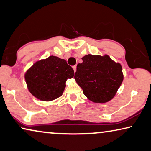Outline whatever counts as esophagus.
Returning <instances> with one entry per match:
<instances>
[{
	"instance_id": "esophagus-1",
	"label": "esophagus",
	"mask_w": 151,
	"mask_h": 151,
	"mask_svg": "<svg viewBox=\"0 0 151 151\" xmlns=\"http://www.w3.org/2000/svg\"><path fill=\"white\" fill-rule=\"evenodd\" d=\"M73 70H74V71H75V73L76 70V66H73Z\"/></svg>"
}]
</instances>
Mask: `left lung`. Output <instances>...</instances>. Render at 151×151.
Masks as SVG:
<instances>
[{
	"label": "left lung",
	"instance_id": "obj_1",
	"mask_svg": "<svg viewBox=\"0 0 151 151\" xmlns=\"http://www.w3.org/2000/svg\"><path fill=\"white\" fill-rule=\"evenodd\" d=\"M77 64L75 78L88 99L95 103H106L113 98L124 79L120 64L107 55L88 54Z\"/></svg>",
	"mask_w": 151,
	"mask_h": 151
}]
</instances>
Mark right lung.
<instances>
[{
	"mask_svg": "<svg viewBox=\"0 0 151 151\" xmlns=\"http://www.w3.org/2000/svg\"><path fill=\"white\" fill-rule=\"evenodd\" d=\"M74 75L73 68L65 60L51 56L34 63L26 72L25 78L33 96L50 101L63 95L66 80Z\"/></svg>",
	"mask_w": 151,
	"mask_h": 151,
	"instance_id": "add662e5",
	"label": "right lung"
}]
</instances>
